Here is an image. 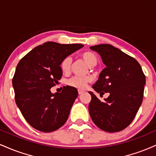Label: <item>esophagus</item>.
<instances>
[{"label":"esophagus","mask_w":156,"mask_h":156,"mask_svg":"<svg viewBox=\"0 0 156 156\" xmlns=\"http://www.w3.org/2000/svg\"><path fill=\"white\" fill-rule=\"evenodd\" d=\"M84 92L83 91H82V90H78V94H83Z\"/></svg>","instance_id":"34e87169"}]
</instances>
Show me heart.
<instances>
[{
    "instance_id": "heart-1",
    "label": "heart",
    "mask_w": 156,
    "mask_h": 156,
    "mask_svg": "<svg viewBox=\"0 0 156 156\" xmlns=\"http://www.w3.org/2000/svg\"><path fill=\"white\" fill-rule=\"evenodd\" d=\"M81 58L87 62V64L90 67L95 66L98 64V58L97 55L92 52H85L82 53ZM72 67V58L70 56L66 57L62 62L61 68L64 73H67L70 71ZM91 81V78L89 76H73L67 80V83L70 87L78 89H83L87 87V83Z\"/></svg>"
}]
</instances>
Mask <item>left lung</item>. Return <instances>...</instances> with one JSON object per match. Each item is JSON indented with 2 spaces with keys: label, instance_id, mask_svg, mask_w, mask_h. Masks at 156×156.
<instances>
[{
  "label": "left lung",
  "instance_id": "8db88e82",
  "mask_svg": "<svg viewBox=\"0 0 156 156\" xmlns=\"http://www.w3.org/2000/svg\"><path fill=\"white\" fill-rule=\"evenodd\" d=\"M105 65L92 88L100 95L108 92L101 102L92 92L89 112L93 122L104 131L124 130L136 115L142 103L146 78L141 65L133 57L108 44L90 47Z\"/></svg>",
  "mask_w": 156,
  "mask_h": 156
}]
</instances>
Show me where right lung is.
Returning <instances> with one entry per match:
<instances>
[{"label": "right lung", "mask_w": 156, "mask_h": 156, "mask_svg": "<svg viewBox=\"0 0 156 156\" xmlns=\"http://www.w3.org/2000/svg\"><path fill=\"white\" fill-rule=\"evenodd\" d=\"M83 47L48 42L34 48L17 64L12 79L16 104L35 129L54 131L67 120L78 91L66 86L61 93L53 94L51 89L62 78V61Z\"/></svg>", "instance_id": "obj_1"}]
</instances>
